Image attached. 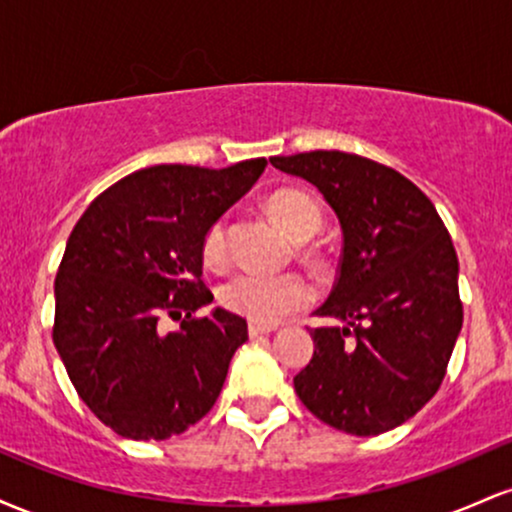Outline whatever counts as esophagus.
I'll return each mask as SVG.
<instances>
[{"instance_id": "34e87169", "label": "esophagus", "mask_w": 512, "mask_h": 512, "mask_svg": "<svg viewBox=\"0 0 512 512\" xmlns=\"http://www.w3.org/2000/svg\"><path fill=\"white\" fill-rule=\"evenodd\" d=\"M274 330H276L274 325H262V322H250V325H248L250 337H262V334H269Z\"/></svg>"}]
</instances>
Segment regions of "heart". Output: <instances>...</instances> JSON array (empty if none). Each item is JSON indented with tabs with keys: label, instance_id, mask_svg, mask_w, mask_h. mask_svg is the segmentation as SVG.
<instances>
[{
	"label": "heart",
	"instance_id": "b5f03b06",
	"mask_svg": "<svg viewBox=\"0 0 512 512\" xmlns=\"http://www.w3.org/2000/svg\"><path fill=\"white\" fill-rule=\"evenodd\" d=\"M267 214L291 240L313 238L322 226V209L313 197L298 190H279L267 199ZM226 255V223L221 219L207 228L202 240V257L207 264H219ZM219 301L231 313L252 322L274 325L313 301V289L301 274L238 272L219 289Z\"/></svg>",
	"mask_w": 512,
	"mask_h": 512
}]
</instances>
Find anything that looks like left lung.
<instances>
[{"label": "left lung", "instance_id": "1", "mask_svg": "<svg viewBox=\"0 0 512 512\" xmlns=\"http://www.w3.org/2000/svg\"><path fill=\"white\" fill-rule=\"evenodd\" d=\"M269 161L320 190L344 240L337 284L315 310L342 325L310 332L315 351L293 378L296 395L337 431H392L436 395L462 330L448 228L414 182L370 158L308 151Z\"/></svg>", "mask_w": 512, "mask_h": 512}]
</instances>
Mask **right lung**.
Masks as SVG:
<instances>
[{"label": "right lung", "mask_w": 512, "mask_h": 512, "mask_svg": "<svg viewBox=\"0 0 512 512\" xmlns=\"http://www.w3.org/2000/svg\"><path fill=\"white\" fill-rule=\"evenodd\" d=\"M264 166L142 168L76 221L55 279L52 339L79 397L117 436L166 440L214 407L248 322L223 308L192 315L214 301L202 240ZM163 314L183 320L178 331L162 332Z\"/></svg>", "instance_id": "1"}]
</instances>
